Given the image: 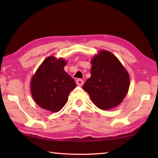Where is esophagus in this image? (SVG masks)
Instances as JSON below:
<instances>
[{
  "label": "esophagus",
  "instance_id": "obj_1",
  "mask_svg": "<svg viewBox=\"0 0 158 158\" xmlns=\"http://www.w3.org/2000/svg\"><path fill=\"white\" fill-rule=\"evenodd\" d=\"M76 83L77 85H79V86H81V85H83V84H84V81H83V80L81 79H77Z\"/></svg>",
  "mask_w": 158,
  "mask_h": 158
}]
</instances>
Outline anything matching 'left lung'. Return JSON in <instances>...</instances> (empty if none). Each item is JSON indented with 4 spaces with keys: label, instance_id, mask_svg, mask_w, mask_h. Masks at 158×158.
<instances>
[{
    "label": "left lung",
    "instance_id": "1",
    "mask_svg": "<svg viewBox=\"0 0 158 158\" xmlns=\"http://www.w3.org/2000/svg\"><path fill=\"white\" fill-rule=\"evenodd\" d=\"M90 78L83 85L93 104L109 110L121 104L130 84L129 73L118 58L106 50H100L90 60Z\"/></svg>",
    "mask_w": 158,
    "mask_h": 158
}]
</instances>
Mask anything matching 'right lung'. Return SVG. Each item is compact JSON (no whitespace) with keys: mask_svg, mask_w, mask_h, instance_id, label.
<instances>
[{"mask_svg":"<svg viewBox=\"0 0 158 158\" xmlns=\"http://www.w3.org/2000/svg\"><path fill=\"white\" fill-rule=\"evenodd\" d=\"M66 65L63 58L50 56L32 76V98L41 108L54 113L59 111L68 102L69 93L75 89V81L64 69Z\"/></svg>","mask_w":158,"mask_h":158,"instance_id":"add662e5","label":"right lung"}]
</instances>
